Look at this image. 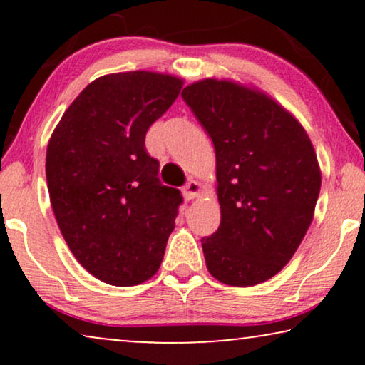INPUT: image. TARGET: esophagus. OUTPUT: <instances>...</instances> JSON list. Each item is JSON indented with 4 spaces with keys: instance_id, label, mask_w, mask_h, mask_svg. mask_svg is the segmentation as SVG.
<instances>
[{
    "instance_id": "1",
    "label": "esophagus",
    "mask_w": 365,
    "mask_h": 365,
    "mask_svg": "<svg viewBox=\"0 0 365 365\" xmlns=\"http://www.w3.org/2000/svg\"><path fill=\"white\" fill-rule=\"evenodd\" d=\"M201 189H202L201 182H197V181H194V179H191V181H187L186 186L182 187V194H184V197L187 199V201H191V199H196L199 194H201Z\"/></svg>"
}]
</instances>
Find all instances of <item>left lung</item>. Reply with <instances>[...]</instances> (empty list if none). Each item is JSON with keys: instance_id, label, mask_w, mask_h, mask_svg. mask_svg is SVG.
I'll return each instance as SVG.
<instances>
[{"instance_id": "1", "label": "left lung", "mask_w": 365, "mask_h": 365, "mask_svg": "<svg viewBox=\"0 0 365 365\" xmlns=\"http://www.w3.org/2000/svg\"><path fill=\"white\" fill-rule=\"evenodd\" d=\"M181 96L216 151L221 224L202 237L207 271L227 286H256L291 261L321 191V169L301 123L272 98L207 78Z\"/></svg>"}]
</instances>
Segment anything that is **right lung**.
<instances>
[{
  "instance_id": "1",
  "label": "right lung",
  "mask_w": 365,
  "mask_h": 365,
  "mask_svg": "<svg viewBox=\"0 0 365 365\" xmlns=\"http://www.w3.org/2000/svg\"><path fill=\"white\" fill-rule=\"evenodd\" d=\"M181 88L171 74H106L79 93L48 143L59 231L76 261L111 286H136L161 266L182 196L159 181L144 139Z\"/></svg>"
}]
</instances>
